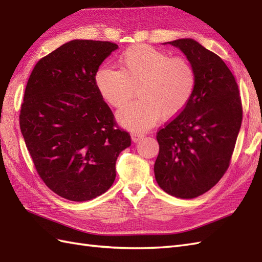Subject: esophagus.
Here are the masks:
<instances>
[{
  "mask_svg": "<svg viewBox=\"0 0 262 262\" xmlns=\"http://www.w3.org/2000/svg\"><path fill=\"white\" fill-rule=\"evenodd\" d=\"M130 137H132V140L134 143L138 142L139 139H142L144 137V134L142 133H138V132H132L130 133Z\"/></svg>",
  "mask_w": 262,
  "mask_h": 262,
  "instance_id": "obj_1",
  "label": "esophagus"
}]
</instances>
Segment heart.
<instances>
[{
  "instance_id": "1",
  "label": "heart",
  "mask_w": 262,
  "mask_h": 262,
  "mask_svg": "<svg viewBox=\"0 0 262 262\" xmlns=\"http://www.w3.org/2000/svg\"><path fill=\"white\" fill-rule=\"evenodd\" d=\"M120 71L103 66L95 74L100 96L113 107H123L135 94L139 99L117 113L127 128L145 132L160 117H176L188 105L196 89V73L184 57L138 45L126 50L119 59Z\"/></svg>"
}]
</instances>
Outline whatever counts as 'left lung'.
I'll return each mask as SVG.
<instances>
[{
  "label": "left lung",
  "mask_w": 262,
  "mask_h": 262,
  "mask_svg": "<svg viewBox=\"0 0 262 262\" xmlns=\"http://www.w3.org/2000/svg\"><path fill=\"white\" fill-rule=\"evenodd\" d=\"M186 55L196 89L185 110L157 133L156 182L171 196L191 199L216 185L229 167L243 120L238 85L218 55L192 38L167 42Z\"/></svg>",
  "instance_id": "1"
}]
</instances>
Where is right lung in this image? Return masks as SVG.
<instances>
[{
    "label": "right lung",
    "mask_w": 262,
    "mask_h": 262,
    "mask_svg": "<svg viewBox=\"0 0 262 262\" xmlns=\"http://www.w3.org/2000/svg\"><path fill=\"white\" fill-rule=\"evenodd\" d=\"M117 44L73 39L41 58L26 85L19 126L39 177L65 199L86 201L111 188L130 136L115 128L97 90L99 65Z\"/></svg>",
    "instance_id": "1"
}]
</instances>
